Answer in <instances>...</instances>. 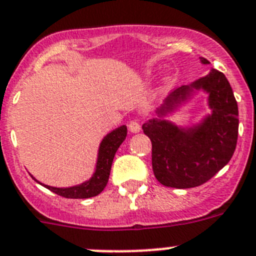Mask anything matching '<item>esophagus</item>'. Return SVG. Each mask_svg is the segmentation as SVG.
Returning a JSON list of instances; mask_svg holds the SVG:
<instances>
[{"mask_svg": "<svg viewBox=\"0 0 256 256\" xmlns=\"http://www.w3.org/2000/svg\"><path fill=\"white\" fill-rule=\"evenodd\" d=\"M140 128H142V125H140L139 120H131L128 122V130L131 132H139Z\"/></svg>", "mask_w": 256, "mask_h": 256, "instance_id": "obj_1", "label": "esophagus"}]
</instances>
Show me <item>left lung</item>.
Masks as SVG:
<instances>
[{"label":"left lung","mask_w":256,"mask_h":256,"mask_svg":"<svg viewBox=\"0 0 256 256\" xmlns=\"http://www.w3.org/2000/svg\"><path fill=\"white\" fill-rule=\"evenodd\" d=\"M202 64H209L202 58ZM191 88L206 89L213 114L200 126L181 130L163 120H150L142 125L152 142V167L156 178L167 188H190L206 184L232 158L238 136V107L231 85L220 71L213 70ZM190 86L170 94L168 110L185 100Z\"/></svg>","instance_id":"1"}]
</instances>
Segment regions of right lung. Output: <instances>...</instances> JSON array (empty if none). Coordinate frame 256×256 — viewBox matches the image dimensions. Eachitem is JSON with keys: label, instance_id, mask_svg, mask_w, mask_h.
Returning <instances> with one entry per match:
<instances>
[{"label": "right lung", "instance_id": "obj_1", "mask_svg": "<svg viewBox=\"0 0 256 256\" xmlns=\"http://www.w3.org/2000/svg\"><path fill=\"white\" fill-rule=\"evenodd\" d=\"M126 135H128V128L121 126V128L108 134L107 136L102 140L98 163H96V171L89 181L79 186L68 188H57L47 185L43 186L50 188V191H54V194L68 198V199H86V198H92L100 194L108 182V177H110V172H111V166L112 162H114V154H116L117 149L120 148V145L122 144L124 140L126 139Z\"/></svg>", "mask_w": 256, "mask_h": 256}]
</instances>
